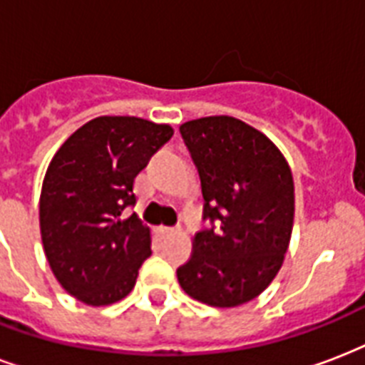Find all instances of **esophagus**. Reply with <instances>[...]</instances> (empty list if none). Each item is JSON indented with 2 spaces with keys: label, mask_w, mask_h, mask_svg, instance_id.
<instances>
[{
  "label": "esophagus",
  "mask_w": 365,
  "mask_h": 365,
  "mask_svg": "<svg viewBox=\"0 0 365 365\" xmlns=\"http://www.w3.org/2000/svg\"><path fill=\"white\" fill-rule=\"evenodd\" d=\"M160 232H162L163 236H168V234H175V232H177V228H171V227H160Z\"/></svg>",
  "instance_id": "esophagus-1"
}]
</instances>
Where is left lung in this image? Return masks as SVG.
<instances>
[{"label": "left lung", "mask_w": 365, "mask_h": 365, "mask_svg": "<svg viewBox=\"0 0 365 365\" xmlns=\"http://www.w3.org/2000/svg\"><path fill=\"white\" fill-rule=\"evenodd\" d=\"M180 135L202 180L203 219L180 287L200 303L230 309L261 295L289 247L295 188L278 146L232 115L186 121ZM217 228H214V225Z\"/></svg>", "instance_id": "left-lung-1"}]
</instances>
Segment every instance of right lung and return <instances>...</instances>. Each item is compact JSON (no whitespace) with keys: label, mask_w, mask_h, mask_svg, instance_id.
I'll return each mask as SVG.
<instances>
[{"label":"right lung","mask_w":365,"mask_h":365,"mask_svg":"<svg viewBox=\"0 0 365 365\" xmlns=\"http://www.w3.org/2000/svg\"><path fill=\"white\" fill-rule=\"evenodd\" d=\"M173 127L135 115H101L64 140L39 196V230L49 267L64 289L91 307L127 297L152 255L150 228L137 213L133 182Z\"/></svg>","instance_id":"right-lung-1"}]
</instances>
